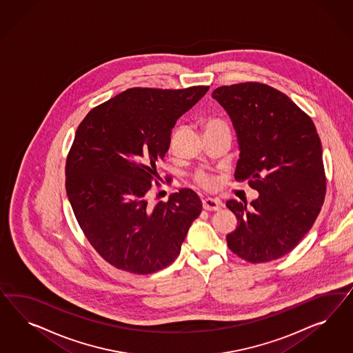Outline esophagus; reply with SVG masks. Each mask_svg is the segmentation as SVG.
<instances>
[{"instance_id": "obj_1", "label": "esophagus", "mask_w": 353, "mask_h": 353, "mask_svg": "<svg viewBox=\"0 0 353 353\" xmlns=\"http://www.w3.org/2000/svg\"><path fill=\"white\" fill-rule=\"evenodd\" d=\"M221 201L216 198H205L203 199V208L207 211H219L221 208Z\"/></svg>"}]
</instances>
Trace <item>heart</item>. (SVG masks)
I'll use <instances>...</instances> for the list:
<instances>
[{"mask_svg": "<svg viewBox=\"0 0 353 353\" xmlns=\"http://www.w3.org/2000/svg\"><path fill=\"white\" fill-rule=\"evenodd\" d=\"M219 128H228L226 123H225L224 120H221V119H210L207 121V124H205V130ZM196 181H198L201 186L205 188V189H214L217 186V182H219L212 176H208V174H204V173L198 174Z\"/></svg>", "mask_w": 353, "mask_h": 353, "instance_id": "b5f03b06", "label": "heart"}]
</instances>
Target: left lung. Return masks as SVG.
<instances>
[{"label": "left lung", "instance_id": "8db88e82", "mask_svg": "<svg viewBox=\"0 0 353 353\" xmlns=\"http://www.w3.org/2000/svg\"><path fill=\"white\" fill-rule=\"evenodd\" d=\"M212 98L235 130V180H248L259 192L250 207L226 202L238 219L228 246L250 263L276 260L299 243L320 214L326 189L320 137L312 119L272 86H220Z\"/></svg>", "mask_w": 353, "mask_h": 353}]
</instances>
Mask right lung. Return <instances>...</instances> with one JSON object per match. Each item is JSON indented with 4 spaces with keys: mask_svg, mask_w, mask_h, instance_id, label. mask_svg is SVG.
<instances>
[{
    "mask_svg": "<svg viewBox=\"0 0 353 353\" xmlns=\"http://www.w3.org/2000/svg\"><path fill=\"white\" fill-rule=\"evenodd\" d=\"M208 89L133 88L93 108L76 130L65 192L88 241L111 265L148 274L179 256L202 201L181 189L152 205L148 192L177 119Z\"/></svg>",
    "mask_w": 353,
    "mask_h": 353,
    "instance_id": "1",
    "label": "right lung"
}]
</instances>
